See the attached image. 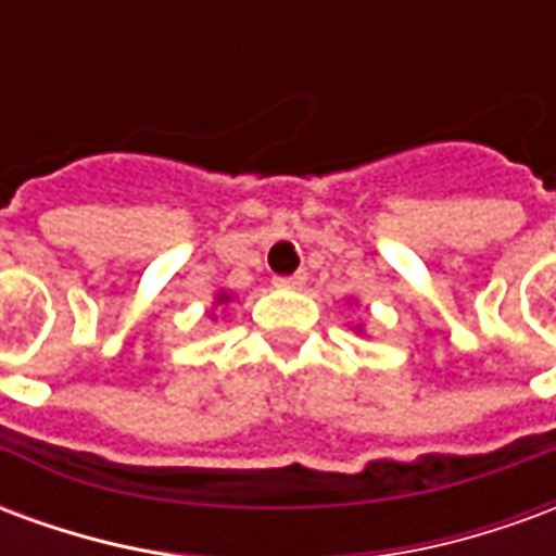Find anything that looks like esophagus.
<instances>
[{"label": "esophagus", "mask_w": 556, "mask_h": 556, "mask_svg": "<svg viewBox=\"0 0 556 556\" xmlns=\"http://www.w3.org/2000/svg\"><path fill=\"white\" fill-rule=\"evenodd\" d=\"M303 282H306V277H303V274H294V277H277V279H274V286H277V289H301Z\"/></svg>", "instance_id": "esophagus-1"}]
</instances>
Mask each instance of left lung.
Here are the masks:
<instances>
[{"instance_id": "1", "label": "left lung", "mask_w": 556, "mask_h": 556, "mask_svg": "<svg viewBox=\"0 0 556 556\" xmlns=\"http://www.w3.org/2000/svg\"><path fill=\"white\" fill-rule=\"evenodd\" d=\"M351 330H354L357 337H363V325H354V327H351Z\"/></svg>"}]
</instances>
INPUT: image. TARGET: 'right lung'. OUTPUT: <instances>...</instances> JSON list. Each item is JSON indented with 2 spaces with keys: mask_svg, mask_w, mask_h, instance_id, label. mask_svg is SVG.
I'll list each match as a JSON object with an SVG mask.
<instances>
[{
  "mask_svg": "<svg viewBox=\"0 0 556 556\" xmlns=\"http://www.w3.org/2000/svg\"><path fill=\"white\" fill-rule=\"evenodd\" d=\"M235 301V294H231V291H217V294H214V309H217V306H229V303ZM214 309H211V318H214V321H217V313H214Z\"/></svg>",
  "mask_w": 556,
  "mask_h": 556,
  "instance_id": "right-lung-1",
  "label": "right lung"
}]
</instances>
